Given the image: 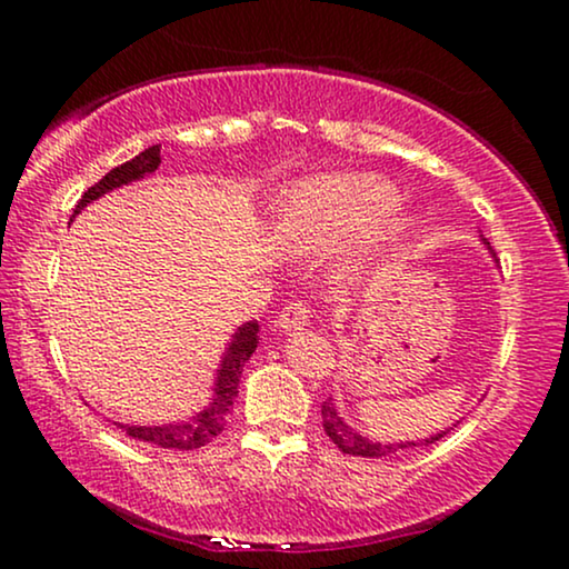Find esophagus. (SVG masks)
Segmentation results:
<instances>
[{
	"mask_svg": "<svg viewBox=\"0 0 569 569\" xmlns=\"http://www.w3.org/2000/svg\"><path fill=\"white\" fill-rule=\"evenodd\" d=\"M308 313H310V310L306 308V302L295 300L282 310V313H279V318L274 321V329H279V331H302L310 321Z\"/></svg>",
	"mask_w": 569,
	"mask_h": 569,
	"instance_id": "34e87169",
	"label": "esophagus"
}]
</instances>
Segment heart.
Masks as SVG:
<instances>
[{
    "label": "heart",
    "mask_w": 569,
    "mask_h": 569,
    "mask_svg": "<svg viewBox=\"0 0 569 569\" xmlns=\"http://www.w3.org/2000/svg\"><path fill=\"white\" fill-rule=\"evenodd\" d=\"M401 207V193L376 173H326L298 181L279 199L277 240L290 253H310L383 224Z\"/></svg>",
    "instance_id": "obj_1"
}]
</instances>
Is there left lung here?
I'll list each match as a JSON object with an SVG mask.
<instances>
[{"label":"left lung","instance_id":"8db88e82","mask_svg":"<svg viewBox=\"0 0 569 569\" xmlns=\"http://www.w3.org/2000/svg\"><path fill=\"white\" fill-rule=\"evenodd\" d=\"M481 243H485L489 248V243L485 238H481ZM492 251V248H489ZM321 415H323V430L329 438L333 440V446H337L341 453H349V456H362V458H383V456H391V453H399V450L403 448H415V446H430V442L440 440L442 435H446L448 430H440L430 435V438L425 440H399V442H380V440H370L365 438V435H360L355 430V427H349L345 422V417L339 415L337 403H333V399L329 396V399L323 401L321 407Z\"/></svg>","mask_w":569,"mask_h":569}]
</instances>
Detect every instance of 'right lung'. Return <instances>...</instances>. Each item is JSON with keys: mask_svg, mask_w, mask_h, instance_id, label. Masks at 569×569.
I'll list each match as a JSON object with an SVG mask.
<instances>
[{"mask_svg": "<svg viewBox=\"0 0 569 569\" xmlns=\"http://www.w3.org/2000/svg\"><path fill=\"white\" fill-rule=\"evenodd\" d=\"M160 166V144L147 147L144 152H139L134 160L123 162V166L113 168L111 173H106L96 186H90L88 191L82 193V199L77 201L74 214L77 217L84 207L98 201L103 193L121 189V186H129L134 181H142L144 176H152ZM259 347V323L248 321L238 326V331L232 333L228 349H224L220 370H217L214 380V396L209 401V407L199 411L197 417L186 419V422H173V425H119L121 430H127L129 438L152 442L158 448H176V450H193L207 446L209 440H214L217 435L224 430V419H228L232 401L238 396V383L240 376H243V365L251 360V355Z\"/></svg>", "mask_w": 569, "mask_h": 569, "instance_id": "1", "label": "right lung"}]
</instances>
